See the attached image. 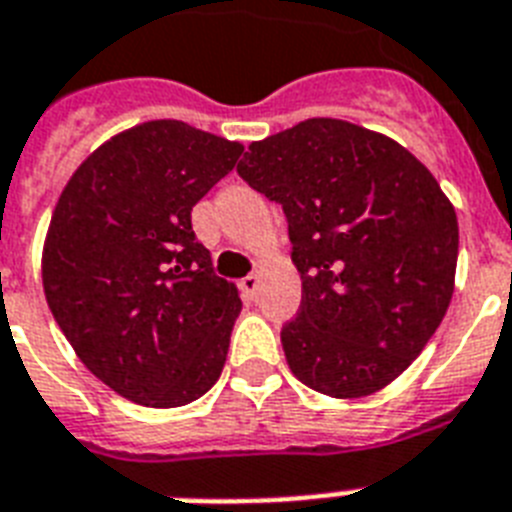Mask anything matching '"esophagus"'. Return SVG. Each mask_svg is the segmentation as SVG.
Returning a JSON list of instances; mask_svg holds the SVG:
<instances>
[{
    "mask_svg": "<svg viewBox=\"0 0 512 512\" xmlns=\"http://www.w3.org/2000/svg\"><path fill=\"white\" fill-rule=\"evenodd\" d=\"M239 286H242L244 297L252 299L257 294V289H260V278H257L255 273H249L247 278H242V281H239Z\"/></svg>",
    "mask_w": 512,
    "mask_h": 512,
    "instance_id": "1",
    "label": "esophagus"
}]
</instances>
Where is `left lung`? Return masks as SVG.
Wrapping results in <instances>:
<instances>
[{"label":"left lung","instance_id":"obj_1","mask_svg":"<svg viewBox=\"0 0 512 512\" xmlns=\"http://www.w3.org/2000/svg\"><path fill=\"white\" fill-rule=\"evenodd\" d=\"M236 170L289 220L302 305L281 344L294 376L336 400L392 384L455 292L458 215L431 170L339 118L252 141Z\"/></svg>","mask_w":512,"mask_h":512}]
</instances>
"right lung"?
I'll return each instance as SVG.
<instances>
[{"label": "right lung", "instance_id": "obj_1", "mask_svg": "<svg viewBox=\"0 0 512 512\" xmlns=\"http://www.w3.org/2000/svg\"><path fill=\"white\" fill-rule=\"evenodd\" d=\"M242 152L147 120L94 149L54 205L41 249L49 310L78 360L136 405H189L223 371L242 299L213 273L191 207Z\"/></svg>", "mask_w": 512, "mask_h": 512}]
</instances>
